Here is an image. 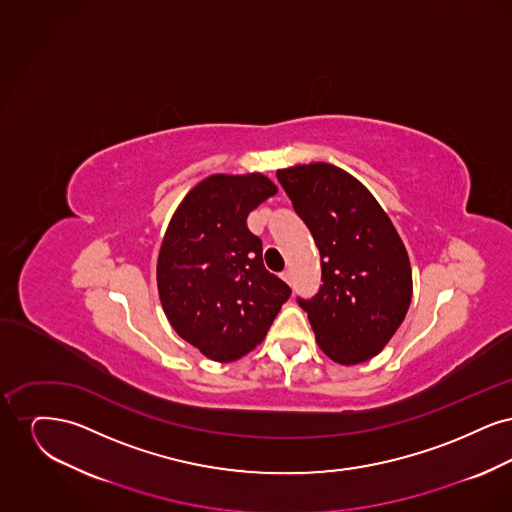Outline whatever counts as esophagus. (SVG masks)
Returning a JSON list of instances; mask_svg holds the SVG:
<instances>
[{
  "label": "esophagus",
  "instance_id": "esophagus-1",
  "mask_svg": "<svg viewBox=\"0 0 512 512\" xmlns=\"http://www.w3.org/2000/svg\"><path fill=\"white\" fill-rule=\"evenodd\" d=\"M280 276H282V280H284V282L292 284V272H290V270H284Z\"/></svg>",
  "mask_w": 512,
  "mask_h": 512
}]
</instances>
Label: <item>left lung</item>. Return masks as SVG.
Returning a JSON list of instances; mask_svg holds the SVG:
<instances>
[{
	"mask_svg": "<svg viewBox=\"0 0 512 512\" xmlns=\"http://www.w3.org/2000/svg\"><path fill=\"white\" fill-rule=\"evenodd\" d=\"M276 178L320 251L322 286L297 303L330 359L365 363L384 349L409 311L407 249L390 217L351 174L313 163L278 171Z\"/></svg>",
	"mask_w": 512,
	"mask_h": 512,
	"instance_id": "8db88e82",
	"label": "left lung"
}]
</instances>
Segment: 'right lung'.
<instances>
[{"instance_id": "1", "label": "right lung", "mask_w": 512, "mask_h": 512, "mask_svg": "<svg viewBox=\"0 0 512 512\" xmlns=\"http://www.w3.org/2000/svg\"><path fill=\"white\" fill-rule=\"evenodd\" d=\"M276 194L263 174H215L184 197L157 261L172 328L213 361L240 359L265 340L292 288L263 265L249 213Z\"/></svg>"}]
</instances>
